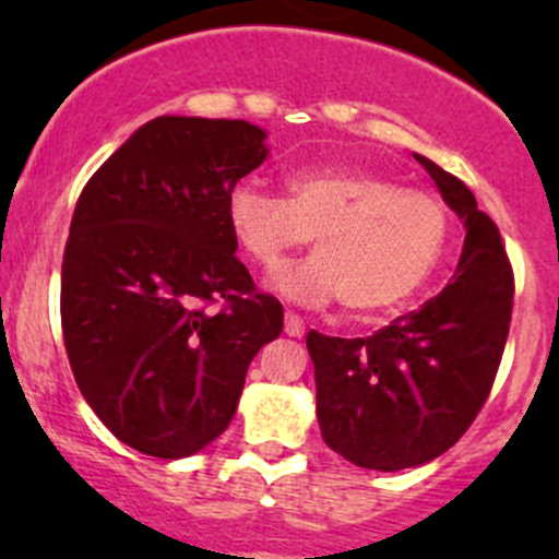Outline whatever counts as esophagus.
Returning <instances> with one entry per match:
<instances>
[{
	"label": "esophagus",
	"instance_id": "34e87169",
	"mask_svg": "<svg viewBox=\"0 0 559 559\" xmlns=\"http://www.w3.org/2000/svg\"><path fill=\"white\" fill-rule=\"evenodd\" d=\"M284 330H286V335L302 337V335H306V321H302V316L286 311V316H284Z\"/></svg>",
	"mask_w": 559,
	"mask_h": 559
}]
</instances>
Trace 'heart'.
Instances as JSON below:
<instances>
[{
	"instance_id": "obj_1",
	"label": "heart",
	"mask_w": 559,
	"mask_h": 559,
	"mask_svg": "<svg viewBox=\"0 0 559 559\" xmlns=\"http://www.w3.org/2000/svg\"><path fill=\"white\" fill-rule=\"evenodd\" d=\"M227 224L259 267H273L313 235V257L281 267L273 286L302 306L341 297L352 313L408 300L441 259L449 233L438 197L335 165L286 175V200L257 180H238L227 194Z\"/></svg>"
}]
</instances>
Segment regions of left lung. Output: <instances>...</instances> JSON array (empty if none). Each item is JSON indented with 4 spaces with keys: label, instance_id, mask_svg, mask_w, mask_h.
Returning <instances> with one entry per match:
<instances>
[{
    "label": "left lung",
    "instance_id": "1",
    "mask_svg": "<svg viewBox=\"0 0 559 559\" xmlns=\"http://www.w3.org/2000/svg\"><path fill=\"white\" fill-rule=\"evenodd\" d=\"M416 159L467 227L454 278L373 335L311 330L306 341L321 438L370 471L425 465L465 436L492 392L514 308L500 229L460 178L427 156Z\"/></svg>",
    "mask_w": 559,
    "mask_h": 559
}]
</instances>
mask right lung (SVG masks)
Returning a JSON list of instances; mask_svg holds the SVG:
<instances>
[{"mask_svg":"<svg viewBox=\"0 0 559 559\" xmlns=\"http://www.w3.org/2000/svg\"><path fill=\"white\" fill-rule=\"evenodd\" d=\"M262 140L248 121L159 116L78 197L61 262L67 357L94 414L143 454L180 460L216 441L251 359L284 330L227 224Z\"/></svg>","mask_w":559,"mask_h":559,"instance_id":"add662e5","label":"right lung"}]
</instances>
